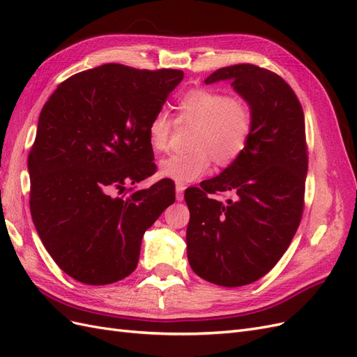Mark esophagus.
<instances>
[{"instance_id":"obj_1","label":"esophagus","mask_w":357,"mask_h":357,"mask_svg":"<svg viewBox=\"0 0 357 357\" xmlns=\"http://www.w3.org/2000/svg\"><path fill=\"white\" fill-rule=\"evenodd\" d=\"M185 189H186L185 183H180V181L176 183V198H177V201H181L183 197H185Z\"/></svg>"}]
</instances>
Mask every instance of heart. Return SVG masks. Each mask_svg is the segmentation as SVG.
I'll return each mask as SVG.
<instances>
[{
    "instance_id": "b5f03b06",
    "label": "heart",
    "mask_w": 357,
    "mask_h": 357,
    "mask_svg": "<svg viewBox=\"0 0 357 357\" xmlns=\"http://www.w3.org/2000/svg\"><path fill=\"white\" fill-rule=\"evenodd\" d=\"M177 123L195 126L190 152L171 155L160 162V174L176 181H193L207 174L214 160L229 167L250 143L255 128L253 107L240 96L214 88H195L177 102ZM174 122L162 112L149 123V144L155 152H167Z\"/></svg>"
}]
</instances>
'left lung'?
<instances>
[{
  "instance_id": "left-lung-1",
  "label": "left lung",
  "mask_w": 357,
  "mask_h": 357,
  "mask_svg": "<svg viewBox=\"0 0 357 357\" xmlns=\"http://www.w3.org/2000/svg\"><path fill=\"white\" fill-rule=\"evenodd\" d=\"M229 79L252 104L255 128L243 156L222 174L189 188L188 259L207 282L238 287L268 274L282 259L304 213L308 147L302 105L274 71L235 63L205 83ZM231 191L222 203L211 195Z\"/></svg>"
}]
</instances>
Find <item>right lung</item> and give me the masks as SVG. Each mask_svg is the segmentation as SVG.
<instances>
[{
	"label": "right lung",
	"instance_id": "obj_1",
	"mask_svg": "<svg viewBox=\"0 0 357 357\" xmlns=\"http://www.w3.org/2000/svg\"><path fill=\"white\" fill-rule=\"evenodd\" d=\"M183 75L104 63L63 80L43 107L28 156L29 208L46 250L77 282L131 274L144 232L176 201L167 178L117 193L156 172L149 123Z\"/></svg>",
	"mask_w": 357,
	"mask_h": 357
}]
</instances>
